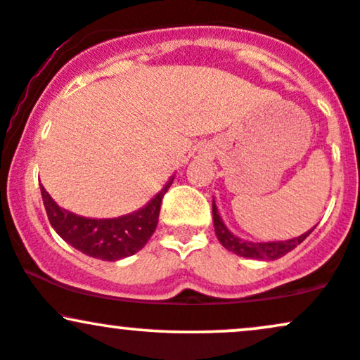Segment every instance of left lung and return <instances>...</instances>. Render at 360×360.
<instances>
[{
	"label": "left lung",
	"instance_id": "1",
	"mask_svg": "<svg viewBox=\"0 0 360 360\" xmlns=\"http://www.w3.org/2000/svg\"><path fill=\"white\" fill-rule=\"evenodd\" d=\"M213 225H214V233H217L218 240L226 250L233 252V254L240 255V257H249V259H260V260H276L283 255H286L288 252H291L295 247H298L309 233L315 230L313 226L311 230H308L307 233L300 235L296 238H289V240H279V242H249L242 240V238L235 237L229 229L223 223L221 217L218 214L217 205L213 200Z\"/></svg>",
	"mask_w": 360,
	"mask_h": 360
}]
</instances>
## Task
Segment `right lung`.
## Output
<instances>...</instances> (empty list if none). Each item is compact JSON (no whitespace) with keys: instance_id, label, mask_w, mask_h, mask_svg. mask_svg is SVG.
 <instances>
[{"instance_id":"1","label":"right lung","mask_w":360,"mask_h":360,"mask_svg":"<svg viewBox=\"0 0 360 360\" xmlns=\"http://www.w3.org/2000/svg\"><path fill=\"white\" fill-rule=\"evenodd\" d=\"M172 179L152 198L143 208L118 218H84L62 210L51 194L40 186L45 212L49 221L60 238H64L74 249L81 250L89 257L101 260H120L139 252L155 232L159 221L160 203L164 194L171 188Z\"/></svg>"}]
</instances>
